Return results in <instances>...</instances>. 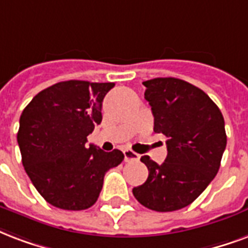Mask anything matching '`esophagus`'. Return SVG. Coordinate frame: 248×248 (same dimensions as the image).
I'll use <instances>...</instances> for the list:
<instances>
[{
	"instance_id": "obj_1",
	"label": "esophagus",
	"mask_w": 248,
	"mask_h": 248,
	"mask_svg": "<svg viewBox=\"0 0 248 248\" xmlns=\"http://www.w3.org/2000/svg\"><path fill=\"white\" fill-rule=\"evenodd\" d=\"M124 161H138L140 156L138 154H135L132 149H124Z\"/></svg>"
}]
</instances>
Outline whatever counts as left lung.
I'll use <instances>...</instances> for the list:
<instances>
[{
    "instance_id": "1",
    "label": "left lung",
    "mask_w": 248,
    "mask_h": 248,
    "mask_svg": "<svg viewBox=\"0 0 248 248\" xmlns=\"http://www.w3.org/2000/svg\"><path fill=\"white\" fill-rule=\"evenodd\" d=\"M143 84L154 131L168 138V156L161 165L149 156L140 158L149 174L132 194L148 209L171 212L191 204L216 177L226 147L224 117L204 91L182 79L155 78Z\"/></svg>"
}]
</instances>
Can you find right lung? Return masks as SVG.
I'll return each instance as SVG.
<instances>
[{
	"instance_id": "add662e5",
	"label": "right lung",
	"mask_w": 248,
	"mask_h": 248,
	"mask_svg": "<svg viewBox=\"0 0 248 248\" xmlns=\"http://www.w3.org/2000/svg\"><path fill=\"white\" fill-rule=\"evenodd\" d=\"M114 83L66 80L36 94L24 108L16 135L24 170L43 198L66 211L92 207L104 177L124 158L87 137L101 124L103 100Z\"/></svg>"
}]
</instances>
